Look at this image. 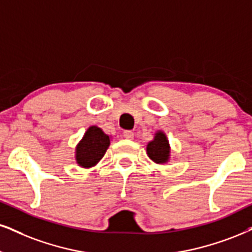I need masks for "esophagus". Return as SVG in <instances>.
I'll return each mask as SVG.
<instances>
[{
	"mask_svg": "<svg viewBox=\"0 0 252 252\" xmlns=\"http://www.w3.org/2000/svg\"><path fill=\"white\" fill-rule=\"evenodd\" d=\"M124 136H125L126 139H133V136H134V133L132 131H125L124 132Z\"/></svg>",
	"mask_w": 252,
	"mask_h": 252,
	"instance_id": "34e87169",
	"label": "esophagus"
}]
</instances>
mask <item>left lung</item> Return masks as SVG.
Wrapping results in <instances>:
<instances>
[{
	"label": "left lung",
	"instance_id": "obj_1",
	"mask_svg": "<svg viewBox=\"0 0 252 252\" xmlns=\"http://www.w3.org/2000/svg\"><path fill=\"white\" fill-rule=\"evenodd\" d=\"M169 144L163 132H158L154 140L147 145V154L154 162L164 163L169 159Z\"/></svg>",
	"mask_w": 252,
	"mask_h": 252
}]
</instances>
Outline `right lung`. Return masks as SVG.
Listing matches in <instances>:
<instances>
[{"label": "right lung", "instance_id": "obj_1", "mask_svg": "<svg viewBox=\"0 0 252 252\" xmlns=\"http://www.w3.org/2000/svg\"><path fill=\"white\" fill-rule=\"evenodd\" d=\"M110 146V136L97 126L89 127L84 138L76 148V160L84 168L95 166Z\"/></svg>", "mask_w": 252, "mask_h": 252}]
</instances>
